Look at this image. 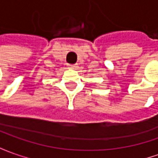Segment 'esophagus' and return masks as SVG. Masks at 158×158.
<instances>
[{
  "label": "esophagus",
  "mask_w": 158,
  "mask_h": 158,
  "mask_svg": "<svg viewBox=\"0 0 158 158\" xmlns=\"http://www.w3.org/2000/svg\"><path fill=\"white\" fill-rule=\"evenodd\" d=\"M69 68L73 69H74L77 68V65H76V64H69Z\"/></svg>",
  "instance_id": "34e87169"
}]
</instances>
